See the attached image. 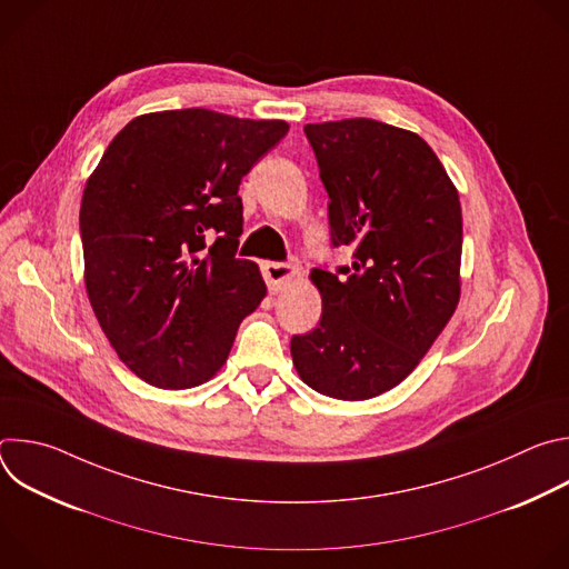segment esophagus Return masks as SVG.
I'll return each mask as SVG.
<instances>
[{
  "label": "esophagus",
  "mask_w": 569,
  "mask_h": 569,
  "mask_svg": "<svg viewBox=\"0 0 569 569\" xmlns=\"http://www.w3.org/2000/svg\"><path fill=\"white\" fill-rule=\"evenodd\" d=\"M261 270H263V277H266L272 295L283 290V286L299 272V268L295 263H279V261H266L261 266Z\"/></svg>",
  "instance_id": "34e87169"
}]
</instances>
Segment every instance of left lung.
Listing matches in <instances>:
<instances>
[{
	"label": "left lung",
	"mask_w": 569,
	"mask_h": 569,
	"mask_svg": "<svg viewBox=\"0 0 569 569\" xmlns=\"http://www.w3.org/2000/svg\"><path fill=\"white\" fill-rule=\"evenodd\" d=\"M303 132L331 200V242L353 263L310 272L321 317L290 353L315 391L367 400L415 371L459 303V193L410 130L345 119Z\"/></svg>",
	"instance_id": "obj_1"
}]
</instances>
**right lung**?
Instances as JSON below:
<instances>
[{"label": "right lung", "instance_id": "obj_1", "mask_svg": "<svg viewBox=\"0 0 569 569\" xmlns=\"http://www.w3.org/2000/svg\"><path fill=\"white\" fill-rule=\"evenodd\" d=\"M288 132L189 108L132 119L80 202L86 288L123 365L161 389L207 382L240 321L266 297L259 266L236 259L238 187Z\"/></svg>", "mask_w": 569, "mask_h": 569}]
</instances>
